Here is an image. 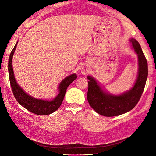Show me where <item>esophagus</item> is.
<instances>
[{
  "mask_svg": "<svg viewBox=\"0 0 156 156\" xmlns=\"http://www.w3.org/2000/svg\"><path fill=\"white\" fill-rule=\"evenodd\" d=\"M80 71L83 75L87 74V73L88 72V68L87 67V66H82L80 68Z\"/></svg>",
  "mask_w": 156,
  "mask_h": 156,
  "instance_id": "obj_1",
  "label": "esophagus"
}]
</instances>
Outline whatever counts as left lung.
<instances>
[{"label": "left lung", "instance_id": "left-lung-1", "mask_svg": "<svg viewBox=\"0 0 156 156\" xmlns=\"http://www.w3.org/2000/svg\"><path fill=\"white\" fill-rule=\"evenodd\" d=\"M130 41L138 55L139 62L137 80L130 90L119 96L108 94L102 90L93 78L88 76L89 105L98 114L105 117L118 116L131 111L137 104L144 90L148 74L147 59L139 42L135 39H131Z\"/></svg>", "mask_w": 156, "mask_h": 156}]
</instances>
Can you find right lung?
I'll return each instance as SVG.
<instances>
[{
	"mask_svg": "<svg viewBox=\"0 0 156 156\" xmlns=\"http://www.w3.org/2000/svg\"><path fill=\"white\" fill-rule=\"evenodd\" d=\"M17 43H16L14 48L12 49V51L11 52L8 64L10 84H11V87L14 97L20 105L23 106V107L25 108L29 111L33 112V113L39 115H46L51 114L52 112H55L56 110H58L59 107H60L62 102L63 100H64L66 89H67L68 86L73 81L76 80V78H77V76H76V74H72L66 77L61 82V83L59 84V92L54 100L44 101L31 97V96L26 94L23 90V89L17 84L14 76V72H13L12 65V59L16 45H17Z\"/></svg>",
	"mask_w": 156,
	"mask_h": 156,
	"instance_id": "add662e5",
	"label": "right lung"
}]
</instances>
